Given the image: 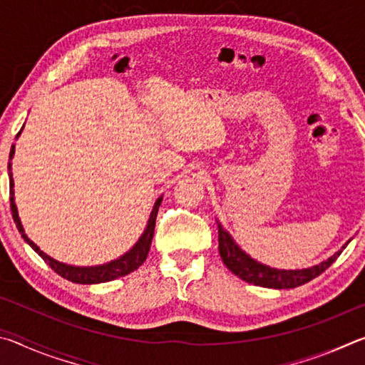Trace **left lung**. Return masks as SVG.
Instances as JSON below:
<instances>
[{"label":"left lung","mask_w":365,"mask_h":365,"mask_svg":"<svg viewBox=\"0 0 365 365\" xmlns=\"http://www.w3.org/2000/svg\"><path fill=\"white\" fill-rule=\"evenodd\" d=\"M219 227V252L227 269H230L235 275L240 279L252 283V285L264 287V288H274V289H287V288H296L304 283L316 279L324 270H327L330 265L336 261V257L341 255V251L348 246L351 240H348L341 250H338L335 255L330 256L327 261L319 262L317 265L307 269H275L270 265H265L262 262L252 259L248 252H245L237 242L232 238L220 222L217 220Z\"/></svg>","instance_id":"left-lung-1"}]
</instances>
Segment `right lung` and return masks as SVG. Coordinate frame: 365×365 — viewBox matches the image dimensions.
<instances>
[{"mask_svg":"<svg viewBox=\"0 0 365 365\" xmlns=\"http://www.w3.org/2000/svg\"><path fill=\"white\" fill-rule=\"evenodd\" d=\"M24 128V127H22ZM21 132L16 135V138H19ZM16 153V146L12 145L11 153H9V164H8V170H9V187H11V211H12V219H14L17 230L21 232L24 242L29 243L32 246V250L35 252H38V256L45 261L49 267H51L56 274L61 277H64L66 280L73 282V283H82V285H95V283H104V282H110L119 279V277H123L130 272L137 270L141 264L146 261L148 257V251L151 248V242H153V235H154V225H156V217H158V211L160 206V201H163V196H159L156 202H154L153 211L150 214V219H148V224L145 232L141 233V237L138 238V242L135 243L130 250H128L125 255H122L120 257L114 259V261L101 264V265H90V267H80V265H71V264H64L59 262L56 259H53L51 256H48L46 252H43L38 246H36L32 240L27 237L26 230H24L22 222L19 217V212H17V206L14 201V180H12V168H11V159L14 158Z\"/></svg>","mask_w":365,"mask_h":365,"instance_id":"obj_1","label":"right lung"}]
</instances>
